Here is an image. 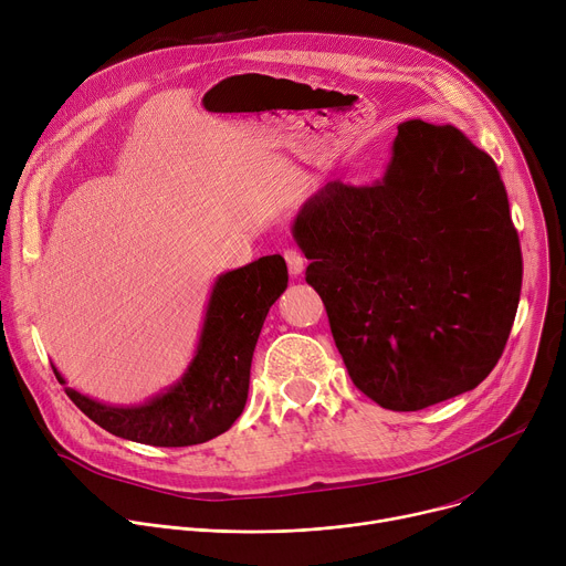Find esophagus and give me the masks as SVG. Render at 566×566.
I'll use <instances>...</instances> for the list:
<instances>
[{"label": "esophagus", "instance_id": "esophagus-1", "mask_svg": "<svg viewBox=\"0 0 566 566\" xmlns=\"http://www.w3.org/2000/svg\"><path fill=\"white\" fill-rule=\"evenodd\" d=\"M283 256H285V263H287V270H290L292 276L303 274V270H305V259H303V254H301V251H298L296 247H287V249L283 251Z\"/></svg>", "mask_w": 566, "mask_h": 566}]
</instances>
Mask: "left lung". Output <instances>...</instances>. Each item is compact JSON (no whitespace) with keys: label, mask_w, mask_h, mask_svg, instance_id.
<instances>
[{"label":"left lung","mask_w":566,"mask_h":566,"mask_svg":"<svg viewBox=\"0 0 566 566\" xmlns=\"http://www.w3.org/2000/svg\"><path fill=\"white\" fill-rule=\"evenodd\" d=\"M353 385L391 411L479 387L509 342L522 249L490 155L454 125H398L380 181H328L292 229Z\"/></svg>","instance_id":"obj_1"}]
</instances>
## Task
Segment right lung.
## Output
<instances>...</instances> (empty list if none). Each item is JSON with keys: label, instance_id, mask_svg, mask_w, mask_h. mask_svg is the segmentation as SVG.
<instances>
[{"label": "right lung", "instance_id": "1", "mask_svg": "<svg viewBox=\"0 0 566 566\" xmlns=\"http://www.w3.org/2000/svg\"><path fill=\"white\" fill-rule=\"evenodd\" d=\"M287 287L281 256H263L222 274L211 292L200 344L184 378L137 407L103 405L65 387L72 402L105 431L155 448L200 446L242 413L251 357L272 303ZM60 385L62 375L53 366Z\"/></svg>", "mask_w": 566, "mask_h": 566}]
</instances>
